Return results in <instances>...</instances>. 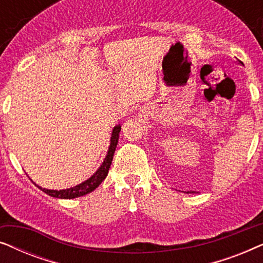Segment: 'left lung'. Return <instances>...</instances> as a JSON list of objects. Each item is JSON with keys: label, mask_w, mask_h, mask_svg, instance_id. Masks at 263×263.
Masks as SVG:
<instances>
[{"label": "left lung", "mask_w": 263, "mask_h": 263, "mask_svg": "<svg viewBox=\"0 0 263 263\" xmlns=\"http://www.w3.org/2000/svg\"><path fill=\"white\" fill-rule=\"evenodd\" d=\"M188 193H189V192H188Z\"/></svg>", "instance_id": "obj_1"}]
</instances>
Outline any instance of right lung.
<instances>
[{
    "instance_id": "right-lung-1",
    "label": "right lung",
    "mask_w": 263,
    "mask_h": 263,
    "mask_svg": "<svg viewBox=\"0 0 263 263\" xmlns=\"http://www.w3.org/2000/svg\"><path fill=\"white\" fill-rule=\"evenodd\" d=\"M120 132H121V127L120 125H116L114 128L112 135H111V142H110V147L109 151H107V154L104 159L103 164L100 165V167L97 170L95 175L92 176L91 178H88L87 181L82 182L81 184L75 185L73 188L69 189H62V190H50V189H45V188H41L38 186L39 189H42L43 192L48 195L52 196V197H59V199H75V197H80L84 196L86 194L91 193L95 190L97 186H99L100 183H102L104 179L106 178L107 172H109L111 161H112L114 158V153L115 149H116L117 142H118V136H120Z\"/></svg>"
}]
</instances>
